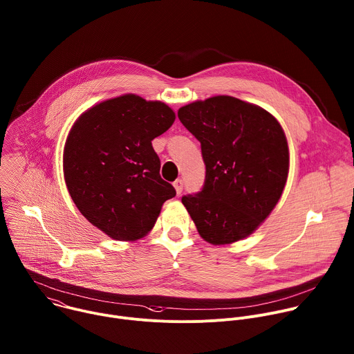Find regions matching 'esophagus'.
Returning a JSON list of instances; mask_svg holds the SVG:
<instances>
[{"instance_id":"esophagus-1","label":"esophagus","mask_w":354,"mask_h":354,"mask_svg":"<svg viewBox=\"0 0 354 354\" xmlns=\"http://www.w3.org/2000/svg\"><path fill=\"white\" fill-rule=\"evenodd\" d=\"M174 187H175L176 193L180 194L182 190H183V180H182V179H176V180L174 182Z\"/></svg>"}]
</instances>
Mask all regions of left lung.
<instances>
[{
	"label": "left lung",
	"mask_w": 354,
	"mask_h": 354,
	"mask_svg": "<svg viewBox=\"0 0 354 354\" xmlns=\"http://www.w3.org/2000/svg\"><path fill=\"white\" fill-rule=\"evenodd\" d=\"M179 121L200 142L203 189L182 197L200 236L229 245L253 233L279 201L289 171L282 127L259 105L230 95L194 101Z\"/></svg>",
	"instance_id": "8db88e82"
}]
</instances>
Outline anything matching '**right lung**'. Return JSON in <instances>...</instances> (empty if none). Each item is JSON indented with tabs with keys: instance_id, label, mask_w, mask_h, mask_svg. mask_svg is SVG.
Wrapping results in <instances>:
<instances>
[{
	"instance_id": "obj_1",
	"label": "right lung",
	"mask_w": 354,
	"mask_h": 354,
	"mask_svg": "<svg viewBox=\"0 0 354 354\" xmlns=\"http://www.w3.org/2000/svg\"><path fill=\"white\" fill-rule=\"evenodd\" d=\"M174 121L167 104L125 94L91 106L72 127L64 149L68 192L82 215L109 238L146 236L162 204L175 197L151 145Z\"/></svg>"
}]
</instances>
